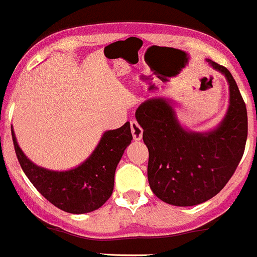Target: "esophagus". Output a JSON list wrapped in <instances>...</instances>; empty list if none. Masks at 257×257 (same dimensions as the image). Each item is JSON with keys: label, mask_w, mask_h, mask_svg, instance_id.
I'll list each match as a JSON object with an SVG mask.
<instances>
[{"label": "esophagus", "mask_w": 257, "mask_h": 257, "mask_svg": "<svg viewBox=\"0 0 257 257\" xmlns=\"http://www.w3.org/2000/svg\"><path fill=\"white\" fill-rule=\"evenodd\" d=\"M130 126H131V134H133L134 140L135 141L141 140V139H143V128L140 127V124H139L136 121H131Z\"/></svg>", "instance_id": "obj_1"}]
</instances>
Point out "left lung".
Wrapping results in <instances>:
<instances>
[{
  "label": "left lung",
  "instance_id": "left-lung-1",
  "mask_svg": "<svg viewBox=\"0 0 257 257\" xmlns=\"http://www.w3.org/2000/svg\"><path fill=\"white\" fill-rule=\"evenodd\" d=\"M206 61L229 85V105L215 128H186L175 102L164 96L145 100L135 113L149 150L150 188L158 199L175 206H194L215 196L236 171L246 145L247 110L238 86L225 67Z\"/></svg>",
  "mask_w": 257,
  "mask_h": 257
}]
</instances>
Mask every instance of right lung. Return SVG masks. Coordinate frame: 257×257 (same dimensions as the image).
Masks as SVG:
<instances>
[{
    "label": "right lung",
    "mask_w": 257,
    "mask_h": 257,
    "mask_svg": "<svg viewBox=\"0 0 257 257\" xmlns=\"http://www.w3.org/2000/svg\"><path fill=\"white\" fill-rule=\"evenodd\" d=\"M14 147L21 168L38 191L51 204L71 214L99 209L113 192L117 164L133 140L130 122L105 131L89 158L67 171H52L33 163L20 149L14 130Z\"/></svg>",
    "instance_id": "1"
}]
</instances>
